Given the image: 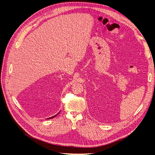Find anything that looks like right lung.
<instances>
[{
    "label": "right lung",
    "mask_w": 155,
    "mask_h": 155,
    "mask_svg": "<svg viewBox=\"0 0 155 155\" xmlns=\"http://www.w3.org/2000/svg\"><path fill=\"white\" fill-rule=\"evenodd\" d=\"M59 114V113H58ZM57 116V114H56L55 116H53V117H50V118H48V119H51V118H53V117H54L55 116Z\"/></svg>",
    "instance_id": "right-lung-1"
}]
</instances>
